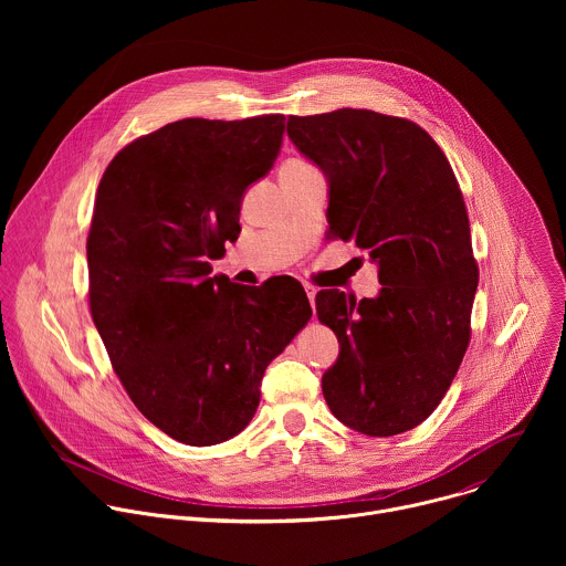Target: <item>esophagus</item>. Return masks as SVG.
I'll return each instance as SVG.
<instances>
[{"label": "esophagus", "mask_w": 566, "mask_h": 566, "mask_svg": "<svg viewBox=\"0 0 566 566\" xmlns=\"http://www.w3.org/2000/svg\"><path fill=\"white\" fill-rule=\"evenodd\" d=\"M304 291H306V295H308V302H311V306H313V302H315V293H317V286H313V284L304 282Z\"/></svg>", "instance_id": "34e87169"}]
</instances>
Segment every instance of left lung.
<instances>
[{"label": "left lung", "instance_id": "obj_1", "mask_svg": "<svg viewBox=\"0 0 566 566\" xmlns=\"http://www.w3.org/2000/svg\"><path fill=\"white\" fill-rule=\"evenodd\" d=\"M289 138L329 184V234L369 255L376 297L319 291L315 311L340 343L322 374L334 417L367 437L423 423L470 343L479 269L457 177L434 138L369 109L289 116Z\"/></svg>", "mask_w": 566, "mask_h": 566}]
</instances>
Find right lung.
I'll return each instance as SVG.
<instances>
[{"instance_id":"obj_1","label":"right lung","mask_w":566,"mask_h":566,"mask_svg":"<svg viewBox=\"0 0 566 566\" xmlns=\"http://www.w3.org/2000/svg\"><path fill=\"white\" fill-rule=\"evenodd\" d=\"M282 134V114L184 118L123 147L96 192L94 325L140 415L186 446L228 441L251 423L269 363L311 317L295 280L210 277Z\"/></svg>"}]
</instances>
